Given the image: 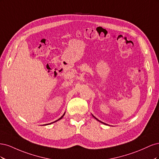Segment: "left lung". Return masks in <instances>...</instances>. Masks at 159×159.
<instances>
[{
    "instance_id": "1",
    "label": "left lung",
    "mask_w": 159,
    "mask_h": 159,
    "mask_svg": "<svg viewBox=\"0 0 159 159\" xmlns=\"http://www.w3.org/2000/svg\"><path fill=\"white\" fill-rule=\"evenodd\" d=\"M93 117H94V116H93ZM95 119H97V120H98V121H99V120H98V119H97V118H95ZM100 122H102V121H100Z\"/></svg>"
}]
</instances>
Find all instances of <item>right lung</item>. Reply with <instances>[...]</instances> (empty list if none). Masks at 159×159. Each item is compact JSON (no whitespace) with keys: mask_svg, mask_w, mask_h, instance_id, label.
Returning <instances> with one entry per match:
<instances>
[{"mask_svg":"<svg viewBox=\"0 0 159 159\" xmlns=\"http://www.w3.org/2000/svg\"><path fill=\"white\" fill-rule=\"evenodd\" d=\"M64 114H65V113H64ZM64 115H62V116H61V117H60V119H57V120H56V121H58V120H60V119H61V118H62V117H64ZM56 121H54V122H56ZM54 122H53V123H54Z\"/></svg>","mask_w":159,"mask_h":159,"instance_id":"obj_1","label":"right lung"}]
</instances>
